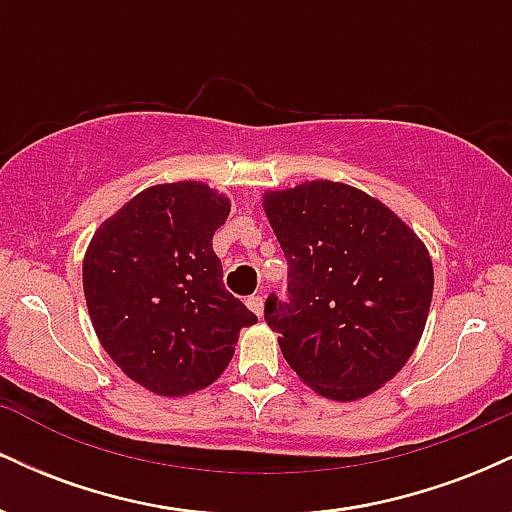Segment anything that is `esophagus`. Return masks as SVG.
<instances>
[{
  "instance_id": "1",
  "label": "esophagus",
  "mask_w": 512,
  "mask_h": 512,
  "mask_svg": "<svg viewBox=\"0 0 512 512\" xmlns=\"http://www.w3.org/2000/svg\"><path fill=\"white\" fill-rule=\"evenodd\" d=\"M248 308L252 310V313H255L257 317H262V308H264V301H262V296H250L248 301Z\"/></svg>"
}]
</instances>
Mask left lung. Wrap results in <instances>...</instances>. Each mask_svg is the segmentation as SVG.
<instances>
[{"mask_svg":"<svg viewBox=\"0 0 512 512\" xmlns=\"http://www.w3.org/2000/svg\"><path fill=\"white\" fill-rule=\"evenodd\" d=\"M264 211L289 264V296L264 320L305 385L351 402L395 378L414 354L433 296L419 238L378 199L315 180L269 192Z\"/></svg>","mask_w":512,"mask_h":512,"instance_id":"8db88e82","label":"left lung"}]
</instances>
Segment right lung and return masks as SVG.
<instances>
[{
  "mask_svg": "<svg viewBox=\"0 0 512 512\" xmlns=\"http://www.w3.org/2000/svg\"><path fill=\"white\" fill-rule=\"evenodd\" d=\"M231 204L202 182L144 190L110 216L84 257L103 349L134 383L180 397L214 383L257 315L223 286L211 238Z\"/></svg>",
  "mask_w": 512,
  "mask_h": 512,
  "instance_id": "1",
  "label": "right lung"
}]
</instances>
